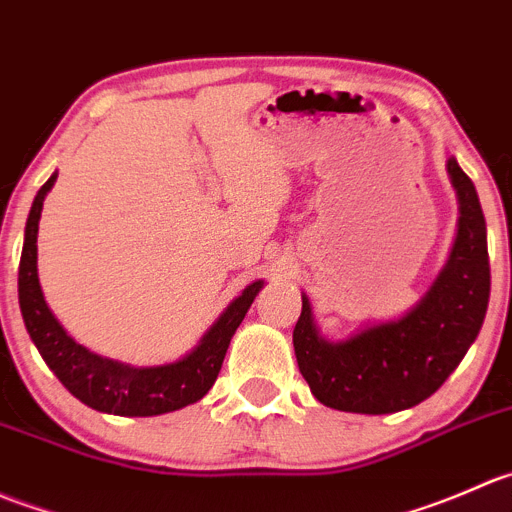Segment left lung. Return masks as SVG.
Returning <instances> with one entry per match:
<instances>
[{
	"mask_svg": "<svg viewBox=\"0 0 512 512\" xmlns=\"http://www.w3.org/2000/svg\"><path fill=\"white\" fill-rule=\"evenodd\" d=\"M445 166L458 196V231L448 261L416 306L331 341L301 293L293 351L298 371L323 406L366 416L418 406L443 386L478 338L490 298L485 216L455 156Z\"/></svg>",
	"mask_w": 512,
	"mask_h": 512,
	"instance_id": "1",
	"label": "left lung"
}]
</instances>
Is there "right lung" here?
Here are the masks:
<instances>
[{"label": "right lung", "mask_w": 512, "mask_h": 512, "mask_svg": "<svg viewBox=\"0 0 512 512\" xmlns=\"http://www.w3.org/2000/svg\"><path fill=\"white\" fill-rule=\"evenodd\" d=\"M54 181H57V171L34 196L27 229H24L22 261H19V308H22L29 338L42 353L44 363L84 406L111 413V416H161V413L179 411V408L201 401L214 386L226 351H229L231 336L241 326L246 311L263 288V278L249 283L224 308V313L201 336V341L179 361L161 363V366H131V363L99 356L64 331L49 303L44 301L42 283H39V219H42L44 199L52 191Z\"/></svg>", "instance_id": "1"}]
</instances>
